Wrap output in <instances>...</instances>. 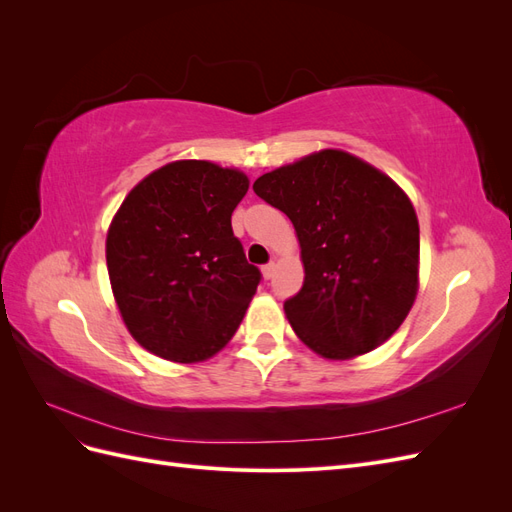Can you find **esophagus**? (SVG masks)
<instances>
[{
  "instance_id": "34e87169",
  "label": "esophagus",
  "mask_w": 512,
  "mask_h": 512,
  "mask_svg": "<svg viewBox=\"0 0 512 512\" xmlns=\"http://www.w3.org/2000/svg\"><path fill=\"white\" fill-rule=\"evenodd\" d=\"M262 275H265V280H271V277L275 275V265H273V262H269V265L262 267Z\"/></svg>"
}]
</instances>
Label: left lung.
Instances as JSON below:
<instances>
[{
    "mask_svg": "<svg viewBox=\"0 0 512 512\" xmlns=\"http://www.w3.org/2000/svg\"><path fill=\"white\" fill-rule=\"evenodd\" d=\"M301 243L303 288L286 299L294 333L324 359L384 344L406 320L418 286V220L378 168L324 149L254 181Z\"/></svg>",
    "mask_w": 512,
    "mask_h": 512,
    "instance_id": "obj_1",
    "label": "left lung"
}]
</instances>
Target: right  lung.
I'll list each match as a JSON object with an SVG mask.
<instances>
[{
	"instance_id": "1",
	"label": "right lung",
	"mask_w": 512,
	"mask_h": 512,
	"mask_svg": "<svg viewBox=\"0 0 512 512\" xmlns=\"http://www.w3.org/2000/svg\"><path fill=\"white\" fill-rule=\"evenodd\" d=\"M250 181L205 160L158 168L123 200L106 237L108 277L138 344L205 361L235 335L262 280L232 232Z\"/></svg>"
}]
</instances>
